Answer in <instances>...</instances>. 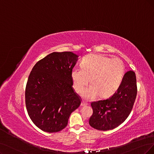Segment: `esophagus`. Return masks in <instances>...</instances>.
<instances>
[{
    "instance_id": "1",
    "label": "esophagus",
    "mask_w": 154,
    "mask_h": 154,
    "mask_svg": "<svg viewBox=\"0 0 154 154\" xmlns=\"http://www.w3.org/2000/svg\"><path fill=\"white\" fill-rule=\"evenodd\" d=\"M88 105V103L87 102H86L85 101L82 100V102H81V106H85V105Z\"/></svg>"
}]
</instances>
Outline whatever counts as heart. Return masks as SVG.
Masks as SVG:
<instances>
[{
  "mask_svg": "<svg viewBox=\"0 0 154 154\" xmlns=\"http://www.w3.org/2000/svg\"><path fill=\"white\" fill-rule=\"evenodd\" d=\"M82 68L75 67L72 71L73 88L81 93L89 82V86L83 92L87 99L95 98L98 94L106 98L114 93L120 86L124 75L125 66L122 60L111 59L96 54L85 56L81 62Z\"/></svg>",
  "mask_w": 154,
  "mask_h": 154,
  "instance_id": "obj_1",
  "label": "heart"
}]
</instances>
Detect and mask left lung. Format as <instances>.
Wrapping results in <instances>:
<instances>
[{
	"mask_svg": "<svg viewBox=\"0 0 154 154\" xmlns=\"http://www.w3.org/2000/svg\"><path fill=\"white\" fill-rule=\"evenodd\" d=\"M137 84L134 72L125 74L116 92L110 98L91 102L93 114L89 124L99 131H108L123 123L131 112L137 95Z\"/></svg>",
	"mask_w": 154,
	"mask_h": 154,
	"instance_id": "8db88e82",
	"label": "left lung"
}]
</instances>
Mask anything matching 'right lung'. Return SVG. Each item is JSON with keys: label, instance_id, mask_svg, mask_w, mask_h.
<instances>
[{"label": "right lung", "instance_id": "right-lung-1", "mask_svg": "<svg viewBox=\"0 0 154 154\" xmlns=\"http://www.w3.org/2000/svg\"><path fill=\"white\" fill-rule=\"evenodd\" d=\"M77 57L70 51L54 52L37 61L30 72L25 89L26 110L33 124L45 132L63 129L81 103L71 75Z\"/></svg>", "mask_w": 154, "mask_h": 154}]
</instances>
